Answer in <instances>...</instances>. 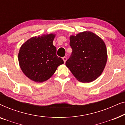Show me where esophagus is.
Masks as SVG:
<instances>
[{
    "instance_id": "34e87169",
    "label": "esophagus",
    "mask_w": 125,
    "mask_h": 125,
    "mask_svg": "<svg viewBox=\"0 0 125 125\" xmlns=\"http://www.w3.org/2000/svg\"><path fill=\"white\" fill-rule=\"evenodd\" d=\"M62 59H63V60H64V63H65L66 60H67V59H66V57H64L62 58Z\"/></svg>"
}]
</instances>
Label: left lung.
I'll list each match as a JSON object with an SVG mask.
<instances>
[{"label":"left lung","mask_w":125,"mask_h":125,"mask_svg":"<svg viewBox=\"0 0 125 125\" xmlns=\"http://www.w3.org/2000/svg\"><path fill=\"white\" fill-rule=\"evenodd\" d=\"M72 49L65 65L76 79L90 83L101 74L107 60V50L103 40L95 33L85 31L70 36Z\"/></svg>","instance_id":"obj_1"}]
</instances>
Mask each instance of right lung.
Instances as JSON below:
<instances>
[{
  "instance_id": "1",
  "label": "right lung",
  "mask_w": 125,
  "mask_h": 125,
  "mask_svg": "<svg viewBox=\"0 0 125 125\" xmlns=\"http://www.w3.org/2000/svg\"><path fill=\"white\" fill-rule=\"evenodd\" d=\"M56 35L53 33L32 37L21 46L18 60L25 76L32 81L42 83L53 76L64 61L56 55L53 45Z\"/></svg>"
}]
</instances>
